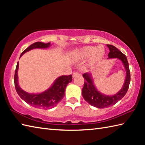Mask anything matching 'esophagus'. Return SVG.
I'll return each mask as SVG.
<instances>
[{
  "label": "esophagus",
  "mask_w": 145,
  "mask_h": 145,
  "mask_svg": "<svg viewBox=\"0 0 145 145\" xmlns=\"http://www.w3.org/2000/svg\"><path fill=\"white\" fill-rule=\"evenodd\" d=\"M80 75V73L76 72H74L73 73V78H75V76H76L77 75Z\"/></svg>",
  "instance_id": "1"
}]
</instances>
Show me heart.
<instances>
[{
	"label": "heart",
	"instance_id": "b5f03b06",
	"mask_svg": "<svg viewBox=\"0 0 145 145\" xmlns=\"http://www.w3.org/2000/svg\"><path fill=\"white\" fill-rule=\"evenodd\" d=\"M104 54L105 49L101 46H87L76 50L73 52L75 56L80 59L85 60L93 57L95 61L100 60L103 57Z\"/></svg>",
	"mask_w": 145,
	"mask_h": 145
}]
</instances>
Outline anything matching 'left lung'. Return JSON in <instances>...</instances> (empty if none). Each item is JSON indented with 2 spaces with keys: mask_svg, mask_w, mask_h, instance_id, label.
Returning <instances> with one entry per match:
<instances>
[{
  "mask_svg": "<svg viewBox=\"0 0 145 145\" xmlns=\"http://www.w3.org/2000/svg\"><path fill=\"white\" fill-rule=\"evenodd\" d=\"M107 47L110 50L108 58H116L121 61L126 70V78L123 85L118 92L113 95H106L98 91L95 86L92 73H85L83 75L85 81L82 89V96L87 102L98 108H105L116 104L127 93L130 83V72L127 57L115 46L107 45Z\"/></svg>",
  "mask_w": 145,
  "mask_h": 145,
  "instance_id": "left-lung-1",
  "label": "left lung"
}]
</instances>
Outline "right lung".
<instances>
[{
    "mask_svg": "<svg viewBox=\"0 0 145 145\" xmlns=\"http://www.w3.org/2000/svg\"><path fill=\"white\" fill-rule=\"evenodd\" d=\"M51 46L50 43L44 44L43 42H37L30 45L21 54L20 58L22 55L33 49L47 48ZM18 62H17L14 75V84L15 90L19 97L28 103L37 108H52L55 106L63 99L65 96V91L67 85L72 81V75H62L58 77L50 88L47 90L39 93H29L22 89L18 82Z\"/></svg>",
    "mask_w": 145,
    "mask_h": 145,
    "instance_id": "obj_1",
    "label": "right lung"
}]
</instances>
